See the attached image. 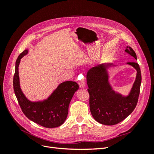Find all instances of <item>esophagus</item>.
<instances>
[{
    "label": "esophagus",
    "mask_w": 154,
    "mask_h": 154,
    "mask_svg": "<svg viewBox=\"0 0 154 154\" xmlns=\"http://www.w3.org/2000/svg\"><path fill=\"white\" fill-rule=\"evenodd\" d=\"M82 78H83V76H82ZM78 84H79V86H80V87H81V88L84 87L85 86V82L84 79L83 78L82 80L78 81Z\"/></svg>",
    "instance_id": "esophagus-1"
}]
</instances>
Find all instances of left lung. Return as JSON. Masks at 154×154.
<instances>
[{"label": "left lung", "instance_id": "obj_1", "mask_svg": "<svg viewBox=\"0 0 154 154\" xmlns=\"http://www.w3.org/2000/svg\"><path fill=\"white\" fill-rule=\"evenodd\" d=\"M125 51L137 60L136 54L131 48L127 47ZM128 63L137 70V76L131 92L126 97L116 94L109 84L105 68L110 66V64L99 65L90 69L87 74L90 110L93 118L100 123L105 125L118 124L128 117L136 108L140 93L141 69L136 62Z\"/></svg>", "mask_w": 154, "mask_h": 154}]
</instances>
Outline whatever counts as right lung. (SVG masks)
Segmentation results:
<instances>
[{
  "instance_id": "add662e5",
  "label": "right lung",
  "mask_w": 154,
  "mask_h": 154,
  "mask_svg": "<svg viewBox=\"0 0 154 154\" xmlns=\"http://www.w3.org/2000/svg\"><path fill=\"white\" fill-rule=\"evenodd\" d=\"M25 50L18 56L15 63L13 76V89L20 108L26 117L45 128H55L62 125L68 114L69 105L72 97L79 88L75 82L67 81L61 83L47 100L31 102L23 94L19 83L18 66L20 59L27 54Z\"/></svg>"
}]
</instances>
